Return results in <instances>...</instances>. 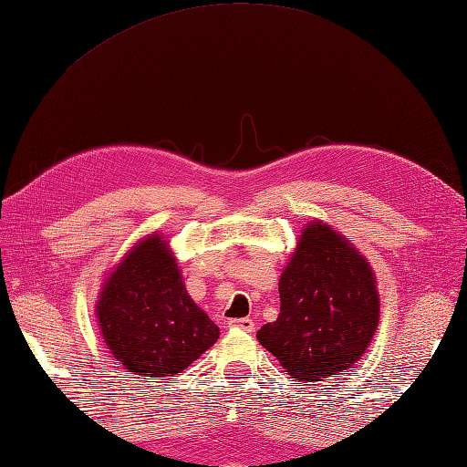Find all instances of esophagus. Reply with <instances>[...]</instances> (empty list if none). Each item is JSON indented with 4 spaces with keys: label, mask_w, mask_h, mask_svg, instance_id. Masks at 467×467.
<instances>
[{
    "label": "esophagus",
    "mask_w": 467,
    "mask_h": 467,
    "mask_svg": "<svg viewBox=\"0 0 467 467\" xmlns=\"http://www.w3.org/2000/svg\"><path fill=\"white\" fill-rule=\"evenodd\" d=\"M229 326L231 327H238V329H243V331H254V319H250V317H241V319H231L229 321Z\"/></svg>",
    "instance_id": "obj_1"
}]
</instances>
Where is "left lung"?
I'll use <instances>...</instances> for the list:
<instances>
[{
	"mask_svg": "<svg viewBox=\"0 0 467 467\" xmlns=\"http://www.w3.org/2000/svg\"><path fill=\"white\" fill-rule=\"evenodd\" d=\"M280 314L256 333L296 380H324L351 368L379 326L375 272L329 224L314 221L284 268Z\"/></svg>",
	"mask_w": 467,
	"mask_h": 467,
	"instance_id": "8db88e82",
	"label": "left lung"
}]
</instances>
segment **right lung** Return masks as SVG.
<instances>
[{
	"mask_svg": "<svg viewBox=\"0 0 467 467\" xmlns=\"http://www.w3.org/2000/svg\"><path fill=\"white\" fill-rule=\"evenodd\" d=\"M97 317L110 353L136 375L173 377L219 339V327L191 300L160 234L143 238L114 268Z\"/></svg>",
	"mask_w": 467,
	"mask_h": 467,
	"instance_id": "obj_1",
	"label": "right lung"
}]
</instances>
